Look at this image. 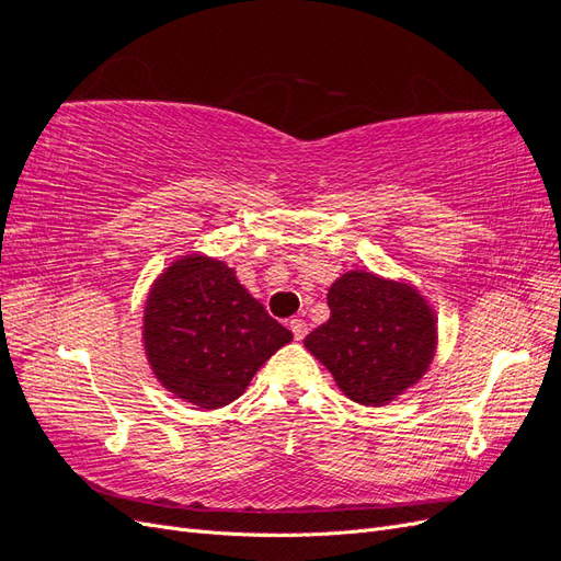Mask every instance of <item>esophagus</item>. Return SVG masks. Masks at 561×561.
I'll return each instance as SVG.
<instances>
[{"label": "esophagus", "mask_w": 561, "mask_h": 561, "mask_svg": "<svg viewBox=\"0 0 561 561\" xmlns=\"http://www.w3.org/2000/svg\"><path fill=\"white\" fill-rule=\"evenodd\" d=\"M290 330H293V334H295L297 342H301V339L307 336V332H309L307 322H304L301 318H293V320H290Z\"/></svg>", "instance_id": "1"}]
</instances>
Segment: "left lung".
Instances as JSON below:
<instances>
[{
  "mask_svg": "<svg viewBox=\"0 0 561 561\" xmlns=\"http://www.w3.org/2000/svg\"><path fill=\"white\" fill-rule=\"evenodd\" d=\"M330 320L307 339L353 402L383 407L416 386L437 351V316L412 283L346 271L328 293Z\"/></svg>",
  "mask_w": 561,
  "mask_h": 561,
  "instance_id": "1",
  "label": "left lung"
}]
</instances>
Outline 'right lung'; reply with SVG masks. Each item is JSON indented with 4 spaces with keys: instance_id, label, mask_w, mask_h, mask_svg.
Here are the masks:
<instances>
[{
    "instance_id": "1",
    "label": "right lung",
    "mask_w": 561,
    "mask_h": 561,
    "mask_svg": "<svg viewBox=\"0 0 561 561\" xmlns=\"http://www.w3.org/2000/svg\"><path fill=\"white\" fill-rule=\"evenodd\" d=\"M293 332L271 318L236 278L203 252L180 254L151 283L142 346L159 383L198 410L243 396L257 369Z\"/></svg>"
}]
</instances>
